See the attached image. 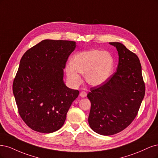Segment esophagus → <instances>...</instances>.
Segmentation results:
<instances>
[{
  "instance_id": "1",
  "label": "esophagus",
  "mask_w": 158,
  "mask_h": 158,
  "mask_svg": "<svg viewBox=\"0 0 158 158\" xmlns=\"http://www.w3.org/2000/svg\"><path fill=\"white\" fill-rule=\"evenodd\" d=\"M80 96L82 98H85L86 96V93L85 92V91H82V92L80 93Z\"/></svg>"
}]
</instances>
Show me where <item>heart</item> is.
I'll list each match as a JSON object with an SVG mask.
<instances>
[{
	"instance_id": "1",
	"label": "heart",
	"mask_w": 158,
	"mask_h": 158,
	"mask_svg": "<svg viewBox=\"0 0 158 158\" xmlns=\"http://www.w3.org/2000/svg\"><path fill=\"white\" fill-rule=\"evenodd\" d=\"M115 59L107 51L90 50L76 54L72 62L65 66V73L70 83L74 86L81 84L82 79L79 73L85 74L86 82L98 86L104 84L113 75Z\"/></svg>"
}]
</instances>
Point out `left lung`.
<instances>
[{"label":"left lung","instance_id":"8db88e82","mask_svg":"<svg viewBox=\"0 0 158 158\" xmlns=\"http://www.w3.org/2000/svg\"><path fill=\"white\" fill-rule=\"evenodd\" d=\"M116 47L119 63L116 72L104 84L90 88L89 124L96 133L109 136L124 130L138 114L145 94L142 67L137 56L120 43Z\"/></svg>","mask_w":158,"mask_h":158}]
</instances>
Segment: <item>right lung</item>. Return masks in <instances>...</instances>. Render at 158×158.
Masks as SVG:
<instances>
[{"instance_id":"1","label":"right lung","mask_w":158,"mask_h":158,"mask_svg":"<svg viewBox=\"0 0 158 158\" xmlns=\"http://www.w3.org/2000/svg\"><path fill=\"white\" fill-rule=\"evenodd\" d=\"M76 47L70 40H42L25 52L13 82L18 112L31 129L43 133L59 130L79 90L64 82V69Z\"/></svg>"}]
</instances>
